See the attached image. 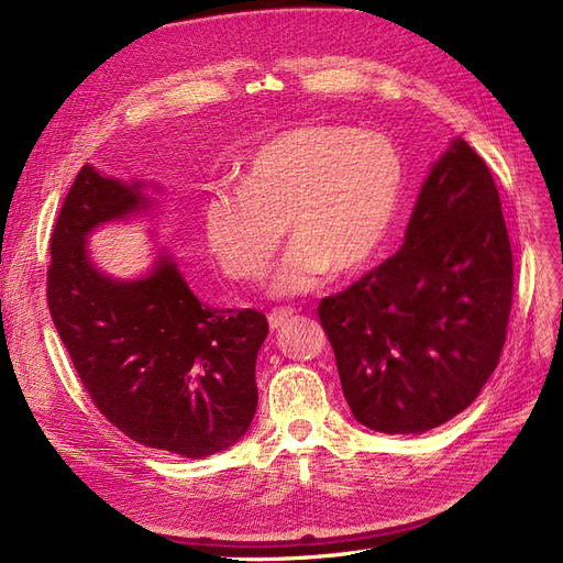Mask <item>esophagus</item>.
<instances>
[{"label":"esophagus","mask_w":563,"mask_h":563,"mask_svg":"<svg viewBox=\"0 0 563 563\" xmlns=\"http://www.w3.org/2000/svg\"><path fill=\"white\" fill-rule=\"evenodd\" d=\"M294 312H296L294 308H279V310H272V312H269V317H267V319H269V327H272V329H282L284 323L294 317Z\"/></svg>","instance_id":"1"}]
</instances>
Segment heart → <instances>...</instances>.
<instances>
[{"mask_svg": "<svg viewBox=\"0 0 563 563\" xmlns=\"http://www.w3.org/2000/svg\"><path fill=\"white\" fill-rule=\"evenodd\" d=\"M404 164L373 131L308 124L279 133L242 168V187H220L203 203V232L230 279L265 275L284 240L296 236L275 288L298 294L331 267L350 275L380 249L397 216Z\"/></svg>", "mask_w": 563, "mask_h": 563, "instance_id": "obj_1", "label": "heart"}]
</instances>
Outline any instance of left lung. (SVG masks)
<instances>
[{
    "mask_svg": "<svg viewBox=\"0 0 563 563\" xmlns=\"http://www.w3.org/2000/svg\"><path fill=\"white\" fill-rule=\"evenodd\" d=\"M512 294L496 180L457 139L424 180L401 251L319 302L354 418L420 434L465 411L498 366Z\"/></svg>",
    "mask_w": 563,
    "mask_h": 563,
    "instance_id": "obj_1",
    "label": "left lung"
}]
</instances>
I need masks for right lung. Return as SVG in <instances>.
<instances>
[{"label": "right lung", "mask_w": 563, "mask_h": 563, "mask_svg": "<svg viewBox=\"0 0 563 563\" xmlns=\"http://www.w3.org/2000/svg\"><path fill=\"white\" fill-rule=\"evenodd\" d=\"M145 203L139 183L81 166L51 232L48 312L84 389L117 430L147 449L207 457L253 420L267 319L199 302L172 258L139 282L93 269L87 234Z\"/></svg>", "instance_id": "1"}]
</instances>
